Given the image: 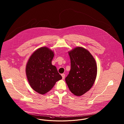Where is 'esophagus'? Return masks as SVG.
Wrapping results in <instances>:
<instances>
[{"label": "esophagus", "mask_w": 124, "mask_h": 124, "mask_svg": "<svg viewBox=\"0 0 124 124\" xmlns=\"http://www.w3.org/2000/svg\"><path fill=\"white\" fill-rule=\"evenodd\" d=\"M61 76H62V79H64V77H65V74H62Z\"/></svg>", "instance_id": "obj_1"}]
</instances>
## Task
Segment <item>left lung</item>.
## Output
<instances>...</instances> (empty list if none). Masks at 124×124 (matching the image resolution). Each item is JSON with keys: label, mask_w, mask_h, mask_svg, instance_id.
I'll return each mask as SVG.
<instances>
[{"label": "left lung", "mask_w": 124, "mask_h": 124, "mask_svg": "<svg viewBox=\"0 0 124 124\" xmlns=\"http://www.w3.org/2000/svg\"><path fill=\"white\" fill-rule=\"evenodd\" d=\"M68 54L71 68L65 82L72 93L81 96L88 92L94 84L97 64L92 55L83 47H76L69 51Z\"/></svg>", "instance_id": "8db88e82"}]
</instances>
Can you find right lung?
<instances>
[{"instance_id":"obj_1","label":"right lung","mask_w":124,"mask_h":124,"mask_svg":"<svg viewBox=\"0 0 124 124\" xmlns=\"http://www.w3.org/2000/svg\"><path fill=\"white\" fill-rule=\"evenodd\" d=\"M54 52L43 46L36 50L30 56L26 66V74L30 87L41 94H46L56 83L62 78L52 64Z\"/></svg>"}]
</instances>
